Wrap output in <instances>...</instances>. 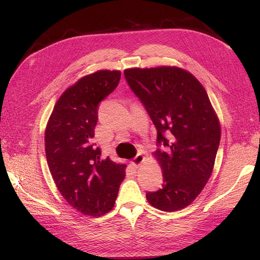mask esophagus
<instances>
[{
  "label": "esophagus",
  "mask_w": 260,
  "mask_h": 260,
  "mask_svg": "<svg viewBox=\"0 0 260 260\" xmlns=\"http://www.w3.org/2000/svg\"><path fill=\"white\" fill-rule=\"evenodd\" d=\"M144 159H145V157H144V155H143V154H137V155L133 158V161H132L131 163L134 168H140L141 165L143 164V162H144Z\"/></svg>",
  "instance_id": "esophagus-1"
}]
</instances>
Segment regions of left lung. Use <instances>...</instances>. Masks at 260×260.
I'll return each instance as SVG.
<instances>
[{"mask_svg":"<svg viewBox=\"0 0 260 260\" xmlns=\"http://www.w3.org/2000/svg\"><path fill=\"white\" fill-rule=\"evenodd\" d=\"M125 78L157 131L153 153L163 171V185L147 192L152 207L174 212L189 206L211 176L221 127L208 93L194 76L175 66L128 68Z\"/></svg>","mask_w":260,"mask_h":260,"instance_id":"obj_1","label":"left lung"}]
</instances>
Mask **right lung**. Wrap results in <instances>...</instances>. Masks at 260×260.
<instances>
[{"label":"right lung","instance_id":"add662e5","mask_svg":"<svg viewBox=\"0 0 260 260\" xmlns=\"http://www.w3.org/2000/svg\"><path fill=\"white\" fill-rule=\"evenodd\" d=\"M119 70H98L66 89L45 132L46 156L57 189L77 211L101 217L114 208L126 164L102 159L91 144L98 105L120 79Z\"/></svg>","mask_w":260,"mask_h":260}]
</instances>
